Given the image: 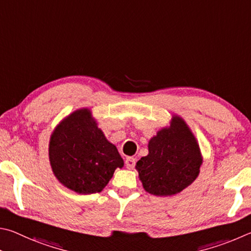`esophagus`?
I'll use <instances>...</instances> for the list:
<instances>
[{
  "label": "esophagus",
  "mask_w": 251,
  "mask_h": 251,
  "mask_svg": "<svg viewBox=\"0 0 251 251\" xmlns=\"http://www.w3.org/2000/svg\"><path fill=\"white\" fill-rule=\"evenodd\" d=\"M126 166L128 169H133L134 168V165H135V159L134 157H132V156H128L126 159Z\"/></svg>",
  "instance_id": "34e87169"
}]
</instances>
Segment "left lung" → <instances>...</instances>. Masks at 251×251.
Wrapping results in <instances>:
<instances>
[{
  "label": "left lung",
  "instance_id": "1",
  "mask_svg": "<svg viewBox=\"0 0 251 251\" xmlns=\"http://www.w3.org/2000/svg\"><path fill=\"white\" fill-rule=\"evenodd\" d=\"M201 164L199 144L181 118L149 142V154L137 162L144 190L156 196L177 194L197 177Z\"/></svg>",
  "mask_w": 251,
  "mask_h": 251
}]
</instances>
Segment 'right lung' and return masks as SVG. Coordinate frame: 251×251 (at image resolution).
Returning <instances> with one entry per match:
<instances>
[{"instance_id":"add662e5","label":"right lung","mask_w":251,"mask_h":251,"mask_svg":"<svg viewBox=\"0 0 251 251\" xmlns=\"http://www.w3.org/2000/svg\"><path fill=\"white\" fill-rule=\"evenodd\" d=\"M50 160L55 176L78 194L103 190L123 160L92 120L88 109L70 114L57 126L50 142Z\"/></svg>"}]
</instances>
